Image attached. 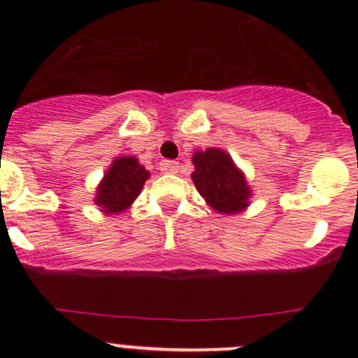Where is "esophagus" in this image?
Masks as SVG:
<instances>
[{"label": "esophagus", "instance_id": "1", "mask_svg": "<svg viewBox=\"0 0 358 358\" xmlns=\"http://www.w3.org/2000/svg\"><path fill=\"white\" fill-rule=\"evenodd\" d=\"M178 161H162L161 162V171L164 173H176L178 171Z\"/></svg>", "mask_w": 358, "mask_h": 358}]
</instances>
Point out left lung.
Wrapping results in <instances>:
<instances>
[{
	"mask_svg": "<svg viewBox=\"0 0 358 358\" xmlns=\"http://www.w3.org/2000/svg\"><path fill=\"white\" fill-rule=\"evenodd\" d=\"M192 182L215 211L236 215L248 208L251 187L232 157L222 149L197 150L192 156Z\"/></svg>",
	"mask_w": 358,
	"mask_h": 358,
	"instance_id": "left-lung-1",
	"label": "left lung"
}]
</instances>
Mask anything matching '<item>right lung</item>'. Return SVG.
I'll return each instance as SVG.
<instances>
[{
    "mask_svg": "<svg viewBox=\"0 0 358 358\" xmlns=\"http://www.w3.org/2000/svg\"><path fill=\"white\" fill-rule=\"evenodd\" d=\"M149 176L150 173L136 157L122 156L114 159L96 189L95 204L109 215L124 211L140 196Z\"/></svg>",
    "mask_w": 358,
    "mask_h": 358,
    "instance_id": "right-lung-1",
    "label": "right lung"
}]
</instances>
